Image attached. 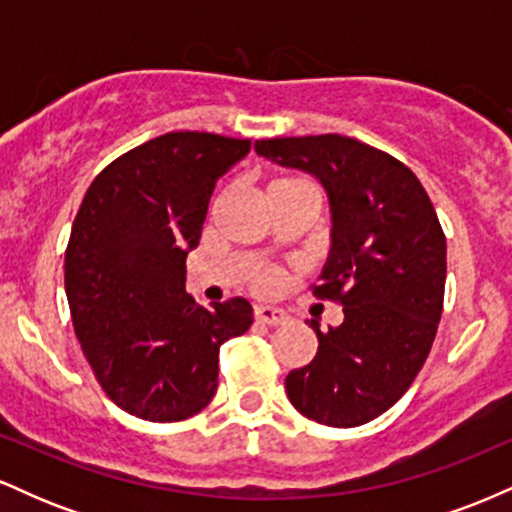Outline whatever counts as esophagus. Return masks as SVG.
I'll return each instance as SVG.
<instances>
[{
  "mask_svg": "<svg viewBox=\"0 0 512 512\" xmlns=\"http://www.w3.org/2000/svg\"><path fill=\"white\" fill-rule=\"evenodd\" d=\"M255 320L262 322V325L276 327L286 325V322H289V315H286V310L274 308V305H255Z\"/></svg>",
  "mask_w": 512,
  "mask_h": 512,
  "instance_id": "34e87169",
  "label": "esophagus"
}]
</instances>
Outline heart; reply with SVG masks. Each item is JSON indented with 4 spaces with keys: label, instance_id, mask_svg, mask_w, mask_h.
<instances>
[{
    "label": "heart",
    "instance_id": "b5f03b06",
    "mask_svg": "<svg viewBox=\"0 0 512 512\" xmlns=\"http://www.w3.org/2000/svg\"><path fill=\"white\" fill-rule=\"evenodd\" d=\"M284 192H313L315 195V187L310 185L308 180L296 178V175H276L267 182V195H284ZM279 281V274L274 269H262V272L255 274V289L267 293L272 291Z\"/></svg>",
    "mask_w": 512,
    "mask_h": 512
}]
</instances>
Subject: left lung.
I'll list each match as a JSON object with an SVG mask.
<instances>
[{
  "mask_svg": "<svg viewBox=\"0 0 512 512\" xmlns=\"http://www.w3.org/2000/svg\"><path fill=\"white\" fill-rule=\"evenodd\" d=\"M255 151L315 175L332 207L313 293L342 305L344 322L320 332L310 320L317 354L286 375V395L317 424H368L409 390L436 339L448 269L436 209L402 161L358 139H262Z\"/></svg>",
  "mask_w": 512,
  "mask_h": 512,
  "instance_id": "left-lung-1",
  "label": "left lung"
}]
</instances>
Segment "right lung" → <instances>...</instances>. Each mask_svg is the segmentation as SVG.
Instances as JSON below:
<instances>
[{"label":"right lung","instance_id":"right-lung-1","mask_svg":"<svg viewBox=\"0 0 512 512\" xmlns=\"http://www.w3.org/2000/svg\"><path fill=\"white\" fill-rule=\"evenodd\" d=\"M250 139L168 132L105 166L76 214L64 289L76 339L101 387L144 421L190 419L216 395L219 349L252 325V305L185 293L216 180Z\"/></svg>","mask_w":512,"mask_h":512}]
</instances>
